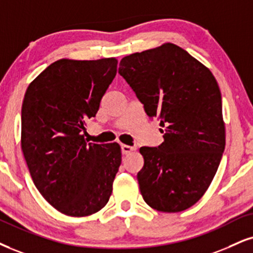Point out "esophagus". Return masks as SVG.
Listing matches in <instances>:
<instances>
[{
    "mask_svg": "<svg viewBox=\"0 0 253 253\" xmlns=\"http://www.w3.org/2000/svg\"><path fill=\"white\" fill-rule=\"evenodd\" d=\"M121 149H122V154H123V155H129L130 152L133 150L132 146L126 145V144H122L121 145Z\"/></svg>",
    "mask_w": 253,
    "mask_h": 253,
    "instance_id": "esophagus-1",
    "label": "esophagus"
}]
</instances>
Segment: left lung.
I'll return each instance as SVG.
<instances>
[{
    "label": "left lung",
    "mask_w": 253,
    "mask_h": 253,
    "mask_svg": "<svg viewBox=\"0 0 253 253\" xmlns=\"http://www.w3.org/2000/svg\"><path fill=\"white\" fill-rule=\"evenodd\" d=\"M118 74L150 118L160 120L161 145L139 149L137 173L146 204L180 212L196 204L212 182L225 148L222 95L214 76L180 46L158 48L122 58Z\"/></svg>",
    "instance_id": "obj_1"
}]
</instances>
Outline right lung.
I'll return each instance as SVG.
<instances>
[{"mask_svg":"<svg viewBox=\"0 0 253 253\" xmlns=\"http://www.w3.org/2000/svg\"><path fill=\"white\" fill-rule=\"evenodd\" d=\"M116 73V58H63L43 70L24 95L21 146L28 169L45 201L68 216L97 212L111 196L121 146L88 143L84 133Z\"/></svg>","mask_w":253,"mask_h":253,"instance_id":"right-lung-1","label":"right lung"}]
</instances>
